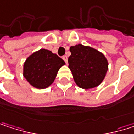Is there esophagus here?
Returning <instances> with one entry per match:
<instances>
[{
  "label": "esophagus",
  "mask_w": 134,
  "mask_h": 134,
  "mask_svg": "<svg viewBox=\"0 0 134 134\" xmlns=\"http://www.w3.org/2000/svg\"><path fill=\"white\" fill-rule=\"evenodd\" d=\"M63 60L66 62V63H67V56H64L63 57Z\"/></svg>",
  "instance_id": "obj_1"
}]
</instances>
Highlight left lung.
Instances as JSON below:
<instances>
[{"label": "left lung", "instance_id": "8db88e82", "mask_svg": "<svg viewBox=\"0 0 134 134\" xmlns=\"http://www.w3.org/2000/svg\"><path fill=\"white\" fill-rule=\"evenodd\" d=\"M71 55L68 67L75 83L81 88H93L99 85L108 70V61L99 51L90 46L78 44L70 46Z\"/></svg>", "mask_w": 134, "mask_h": 134}]
</instances>
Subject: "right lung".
Returning a JSON list of instances; mask_svg holds the SVG:
<instances>
[{
	"label": "right lung",
	"mask_w": 134,
	"mask_h": 134,
	"mask_svg": "<svg viewBox=\"0 0 134 134\" xmlns=\"http://www.w3.org/2000/svg\"><path fill=\"white\" fill-rule=\"evenodd\" d=\"M65 62L51 51L41 49L29 56L24 64L23 75L36 88H46L55 80L59 69Z\"/></svg>",
	"instance_id": "1"
}]
</instances>
